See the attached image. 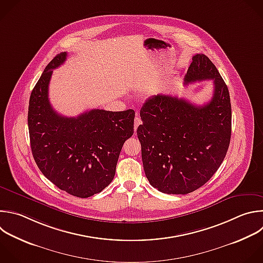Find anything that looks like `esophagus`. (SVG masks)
I'll use <instances>...</instances> for the list:
<instances>
[{"mask_svg":"<svg viewBox=\"0 0 263 263\" xmlns=\"http://www.w3.org/2000/svg\"><path fill=\"white\" fill-rule=\"evenodd\" d=\"M141 120H140V118H138V117H136L135 118V120H134V130L136 131L137 130V127L139 126V125H141Z\"/></svg>","mask_w":263,"mask_h":263,"instance_id":"34e87169","label":"esophagus"}]
</instances>
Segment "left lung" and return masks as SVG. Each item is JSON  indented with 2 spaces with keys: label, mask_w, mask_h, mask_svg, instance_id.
<instances>
[{
  "label": "left lung",
  "mask_w": 263,
  "mask_h": 263,
  "mask_svg": "<svg viewBox=\"0 0 263 263\" xmlns=\"http://www.w3.org/2000/svg\"><path fill=\"white\" fill-rule=\"evenodd\" d=\"M212 79L214 95L196 106L184 98L155 95L140 109L137 128L143 169L162 193L188 194L203 186L222 164L231 136L228 87L204 54H195L185 76L189 82Z\"/></svg>",
  "instance_id": "8db88e82"
}]
</instances>
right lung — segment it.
I'll list each match as a JSON object with an SVG mask.
<instances>
[{
  "label": "right lung",
  "instance_id": "obj_1",
  "mask_svg": "<svg viewBox=\"0 0 263 263\" xmlns=\"http://www.w3.org/2000/svg\"><path fill=\"white\" fill-rule=\"evenodd\" d=\"M66 59V51L57 54L31 93V148L46 179L73 196L87 198L114 180L122 146L134 133L135 112L92 109L76 118L58 114L48 99V85L52 70Z\"/></svg>",
  "mask_w": 263,
  "mask_h": 263
}]
</instances>
